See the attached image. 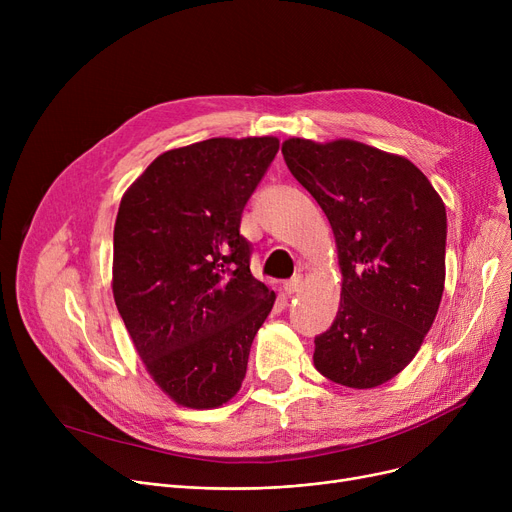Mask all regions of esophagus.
<instances>
[{"instance_id": "obj_1", "label": "esophagus", "mask_w": 512, "mask_h": 512, "mask_svg": "<svg viewBox=\"0 0 512 512\" xmlns=\"http://www.w3.org/2000/svg\"><path fill=\"white\" fill-rule=\"evenodd\" d=\"M301 286H303V274H297L292 280H288V282L284 284V290H286L288 294H294V292L301 290Z\"/></svg>"}]
</instances>
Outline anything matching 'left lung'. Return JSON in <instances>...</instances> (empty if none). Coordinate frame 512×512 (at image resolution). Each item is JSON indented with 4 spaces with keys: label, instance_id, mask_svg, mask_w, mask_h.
Instances as JSON below:
<instances>
[{
    "label": "left lung",
    "instance_id": "left-lung-1",
    "mask_svg": "<svg viewBox=\"0 0 512 512\" xmlns=\"http://www.w3.org/2000/svg\"><path fill=\"white\" fill-rule=\"evenodd\" d=\"M288 170L328 215L340 307L315 338L313 365L355 390L405 369L432 328L446 280V207L407 157L336 139L282 143Z\"/></svg>",
    "mask_w": 512,
    "mask_h": 512
}]
</instances>
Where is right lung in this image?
I'll list each match as a JSON object with an SVG mask.
<instances>
[{
  "label": "right lung",
  "mask_w": 512,
  "mask_h": 512,
  "mask_svg": "<svg viewBox=\"0 0 512 512\" xmlns=\"http://www.w3.org/2000/svg\"><path fill=\"white\" fill-rule=\"evenodd\" d=\"M278 149L276 137L170 149L120 201L114 301L147 373L180 407L236 396L274 307V290L251 274L240 218Z\"/></svg>",
  "instance_id": "obj_1"
}]
</instances>
